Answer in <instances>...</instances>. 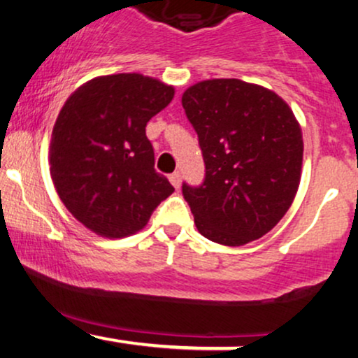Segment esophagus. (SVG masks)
I'll list each match as a JSON object with an SVG mask.
<instances>
[{"mask_svg": "<svg viewBox=\"0 0 358 358\" xmlns=\"http://www.w3.org/2000/svg\"><path fill=\"white\" fill-rule=\"evenodd\" d=\"M170 182L175 188H180V185H182V175H180V171H175V173L170 175Z\"/></svg>", "mask_w": 358, "mask_h": 358, "instance_id": "1", "label": "esophagus"}]
</instances>
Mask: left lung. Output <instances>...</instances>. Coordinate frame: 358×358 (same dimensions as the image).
I'll return each instance as SVG.
<instances>
[{
	"label": "left lung",
	"instance_id": "1",
	"mask_svg": "<svg viewBox=\"0 0 358 358\" xmlns=\"http://www.w3.org/2000/svg\"><path fill=\"white\" fill-rule=\"evenodd\" d=\"M182 104L205 163L199 187L182 185L199 232L222 245L268 234L301 178L303 136L293 110L273 90L239 79L199 82Z\"/></svg>",
	"mask_w": 358,
	"mask_h": 358
}]
</instances>
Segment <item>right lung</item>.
I'll list each match as a JSON object with an SVG mask.
<instances>
[{
    "label": "right lung",
    "instance_id": "add662e5",
    "mask_svg": "<svg viewBox=\"0 0 358 358\" xmlns=\"http://www.w3.org/2000/svg\"><path fill=\"white\" fill-rule=\"evenodd\" d=\"M175 89L141 73L89 80L62 108L50 143L57 193L80 224L109 239L141 231L175 188L155 170L146 124Z\"/></svg>",
    "mask_w": 358,
    "mask_h": 358
}]
</instances>
